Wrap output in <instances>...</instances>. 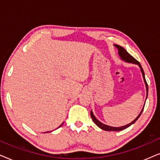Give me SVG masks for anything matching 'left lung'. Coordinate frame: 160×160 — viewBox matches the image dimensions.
<instances>
[{
    "label": "left lung",
    "mask_w": 160,
    "mask_h": 160,
    "mask_svg": "<svg viewBox=\"0 0 160 160\" xmlns=\"http://www.w3.org/2000/svg\"><path fill=\"white\" fill-rule=\"evenodd\" d=\"M114 47L117 48L118 54H119V55L120 58H121L122 60H123V61H124V62H128V63H132V64L138 65L139 66L140 69H141V73H142V76H143L144 83H145V86H146V99H147V97H148V84H147V83H146V78H145V74H144V71H143V68H142V67H141V64H140V62H138V61H137L136 60H135V59L133 58L132 56H131L130 54H129L128 52H127L126 50L124 49L122 47H120L119 45H117V44H114ZM144 106H145V104H144ZM144 106L143 107V108H142L141 111V112H140V113L138 114V117L135 118V119L133 120L132 122H130V123L126 124V125L122 126V127H111V126L107 125V124H105L103 123H102L101 122H100L99 120H98L97 118L95 117V115H94L92 111H91L90 115H91L92 119V121L95 122V124L98 127H99L100 129H102V130H106V131H121V130H124V129L129 128V127L132 125V124H134L135 122H136L138 119V118L140 117V116L141 115L142 112H143Z\"/></svg>",
    "instance_id": "left-lung-1"
}]
</instances>
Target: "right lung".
<instances>
[{
    "label": "right lung",
    "mask_w": 160,
    "mask_h": 160,
    "mask_svg": "<svg viewBox=\"0 0 160 160\" xmlns=\"http://www.w3.org/2000/svg\"><path fill=\"white\" fill-rule=\"evenodd\" d=\"M63 123H64V122H63ZM63 123H62V124H61V125H60V126H59V128H60V127H61V126H62V124H63ZM52 132V131H49V132ZM45 133H46V132H45Z\"/></svg>",
    "instance_id": "right-lung-1"
}]
</instances>
